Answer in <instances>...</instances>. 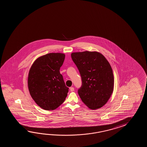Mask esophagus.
Listing matches in <instances>:
<instances>
[{
    "label": "esophagus",
    "instance_id": "obj_1",
    "mask_svg": "<svg viewBox=\"0 0 147 147\" xmlns=\"http://www.w3.org/2000/svg\"><path fill=\"white\" fill-rule=\"evenodd\" d=\"M75 90V89H74V87H70V90L71 91H74Z\"/></svg>",
    "mask_w": 147,
    "mask_h": 147
}]
</instances>
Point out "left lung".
<instances>
[{"label":"left lung","instance_id":"8db88e82","mask_svg":"<svg viewBox=\"0 0 147 147\" xmlns=\"http://www.w3.org/2000/svg\"><path fill=\"white\" fill-rule=\"evenodd\" d=\"M80 72L82 84L78 90L82 101L91 109L103 106L113 93L114 78L109 62L96 51L71 53Z\"/></svg>","mask_w":147,"mask_h":147}]
</instances>
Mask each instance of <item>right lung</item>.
<instances>
[{"instance_id": "right-lung-1", "label": "right lung", "mask_w": 147, "mask_h": 147, "mask_svg": "<svg viewBox=\"0 0 147 147\" xmlns=\"http://www.w3.org/2000/svg\"><path fill=\"white\" fill-rule=\"evenodd\" d=\"M65 58L63 53H48L38 58L29 70V92L35 102L44 109H56L67 96L69 88L59 71Z\"/></svg>"}]
</instances>
